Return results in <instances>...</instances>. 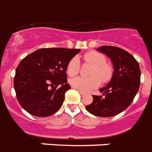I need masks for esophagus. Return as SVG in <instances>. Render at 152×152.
<instances>
[{
    "mask_svg": "<svg viewBox=\"0 0 152 152\" xmlns=\"http://www.w3.org/2000/svg\"><path fill=\"white\" fill-rule=\"evenodd\" d=\"M78 91V92L80 93V94L81 95H85V93L84 92H83V91H79V90H77Z\"/></svg>",
    "mask_w": 152,
    "mask_h": 152,
    "instance_id": "34e87169",
    "label": "esophagus"
}]
</instances>
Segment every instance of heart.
Listing matches in <instances>:
<instances>
[{
  "instance_id": "b5f03b06",
  "label": "heart",
  "mask_w": 152,
  "mask_h": 152,
  "mask_svg": "<svg viewBox=\"0 0 152 152\" xmlns=\"http://www.w3.org/2000/svg\"><path fill=\"white\" fill-rule=\"evenodd\" d=\"M83 60L86 63L92 65L91 72V77L76 76L70 79L69 83L72 88L83 92L91 91L97 88L101 83L110 80L113 76V69L110 64H106V58L102 53L96 51H91L84 54ZM80 69V63L77 57H72L67 64V73L70 76H76Z\"/></svg>"
}]
</instances>
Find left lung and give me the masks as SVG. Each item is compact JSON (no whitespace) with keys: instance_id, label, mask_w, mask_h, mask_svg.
Segmentation results:
<instances>
[{"instance_id":"8db88e82","label":"left lung","mask_w":152,"mask_h":152,"mask_svg":"<svg viewBox=\"0 0 152 152\" xmlns=\"http://www.w3.org/2000/svg\"><path fill=\"white\" fill-rule=\"evenodd\" d=\"M98 51L111 59L113 72L110 83L100 89L102 95H92L86 110L98 117H113L128 108L134 99L140 83L139 63L129 53L119 47L102 46Z\"/></svg>"}]
</instances>
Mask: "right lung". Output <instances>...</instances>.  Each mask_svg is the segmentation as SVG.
<instances>
[{
  "label": "right lung",
  "instance_id": "obj_1",
  "mask_svg": "<svg viewBox=\"0 0 152 152\" xmlns=\"http://www.w3.org/2000/svg\"><path fill=\"white\" fill-rule=\"evenodd\" d=\"M78 49L42 48L27 55L15 69L14 88L20 106L36 117L55 113L71 87L67 83L69 61Z\"/></svg>",
  "mask_w": 152,
  "mask_h": 152
}]
</instances>
